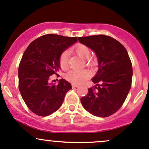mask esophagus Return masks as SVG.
I'll list each match as a JSON object with an SVG mask.
<instances>
[{"label": "esophagus", "mask_w": 149, "mask_h": 149, "mask_svg": "<svg viewBox=\"0 0 149 149\" xmlns=\"http://www.w3.org/2000/svg\"><path fill=\"white\" fill-rule=\"evenodd\" d=\"M71 86H72V88H77L78 86V85H77V84H72Z\"/></svg>", "instance_id": "obj_1"}]
</instances>
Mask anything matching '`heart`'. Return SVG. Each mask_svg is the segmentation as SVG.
<instances>
[{
	"label": "heart",
	"mask_w": 149,
	"mask_h": 149,
	"mask_svg": "<svg viewBox=\"0 0 149 149\" xmlns=\"http://www.w3.org/2000/svg\"><path fill=\"white\" fill-rule=\"evenodd\" d=\"M73 50L76 54L83 59H86V64L88 67H93L95 65V61L93 58H90L91 55V52L88 46L78 44L73 47ZM68 57L69 52L68 50L64 51L59 56V65L63 70L68 69ZM90 73L88 71H76L72 70L66 75V78L71 83L75 84H80L84 83L89 78Z\"/></svg>",
	"instance_id": "b5f03b06"
}]
</instances>
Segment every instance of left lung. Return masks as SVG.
<instances>
[{"instance_id":"8db88e82","label":"left lung","mask_w":149,"mask_h":149,"mask_svg":"<svg viewBox=\"0 0 149 149\" xmlns=\"http://www.w3.org/2000/svg\"><path fill=\"white\" fill-rule=\"evenodd\" d=\"M78 41L96 54L98 71L81 98L85 109L93 115L107 117L118 111L125 102L132 86V65L127 51L115 39L104 35L78 37Z\"/></svg>"}]
</instances>
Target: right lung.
<instances>
[{
    "label": "right lung",
    "instance_id": "add662e5",
    "mask_svg": "<svg viewBox=\"0 0 149 149\" xmlns=\"http://www.w3.org/2000/svg\"><path fill=\"white\" fill-rule=\"evenodd\" d=\"M77 37L48 34L36 39L24 51L18 68L19 90L24 102L33 113L42 117L59 109L71 83L60 79L58 85L49 82L58 75L59 56Z\"/></svg>",
    "mask_w": 149,
    "mask_h": 149
}]
</instances>
